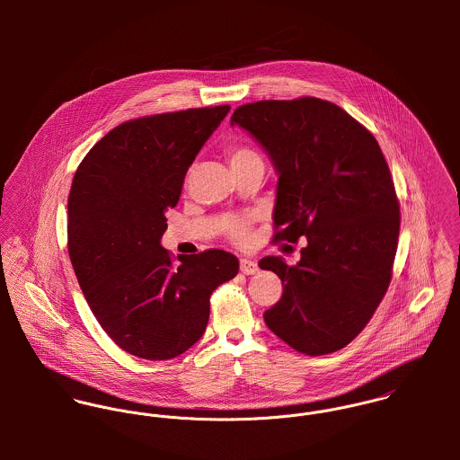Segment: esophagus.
<instances>
[{
    "mask_svg": "<svg viewBox=\"0 0 460 460\" xmlns=\"http://www.w3.org/2000/svg\"><path fill=\"white\" fill-rule=\"evenodd\" d=\"M239 265H241V272H243V274H246V276H252V274H255V272L259 270V265H257V262L248 261V259H241V261H239Z\"/></svg>",
    "mask_w": 460,
    "mask_h": 460,
    "instance_id": "34e87169",
    "label": "esophagus"
}]
</instances>
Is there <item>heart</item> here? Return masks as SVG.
<instances>
[{"label": "heart", "mask_w": 460, "mask_h": 460, "mask_svg": "<svg viewBox=\"0 0 460 460\" xmlns=\"http://www.w3.org/2000/svg\"><path fill=\"white\" fill-rule=\"evenodd\" d=\"M228 157H230V164H239V163H244V161L261 159L259 154L253 152V150L248 148V146H234V148H230ZM230 234H232L234 239L244 241V239L248 237L246 223H243V221H239V219H234V221L230 223Z\"/></svg>", "instance_id": "obj_1"}]
</instances>
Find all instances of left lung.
Returning a JSON list of instances; mask_svg holds the SVG:
<instances>
[{"instance_id": "1", "label": "left lung", "mask_w": 460, "mask_h": 460, "mask_svg": "<svg viewBox=\"0 0 460 460\" xmlns=\"http://www.w3.org/2000/svg\"><path fill=\"white\" fill-rule=\"evenodd\" d=\"M230 124L262 146L278 173L274 241L306 237L296 265L259 262L283 283L263 321L303 354L334 352L368 324L392 281L400 208L381 146L315 97L244 104Z\"/></svg>"}]
</instances>
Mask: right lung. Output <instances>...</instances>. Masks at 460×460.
<instances>
[{
    "mask_svg": "<svg viewBox=\"0 0 460 460\" xmlns=\"http://www.w3.org/2000/svg\"><path fill=\"white\" fill-rule=\"evenodd\" d=\"M230 106L126 122L79 164L68 195V255L101 328L126 352L172 359L203 336L210 294L239 272L223 250L179 255L161 246L198 152Z\"/></svg>",
    "mask_w": 460,
    "mask_h": 460,
    "instance_id": "right-lung-1",
    "label": "right lung"
}]
</instances>
